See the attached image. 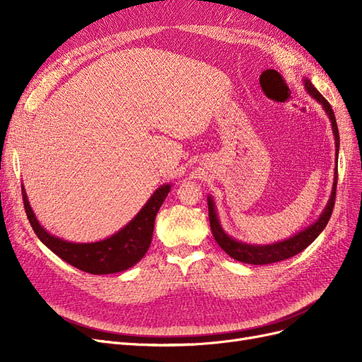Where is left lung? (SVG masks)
Returning a JSON list of instances; mask_svg holds the SVG:
<instances>
[{"label":"left lung","instance_id":"left-lung-1","mask_svg":"<svg viewBox=\"0 0 362 362\" xmlns=\"http://www.w3.org/2000/svg\"><path fill=\"white\" fill-rule=\"evenodd\" d=\"M305 89L317 103H320L323 105V110L331 119L334 137H335V151H337V157H338L339 136H338V127H337V120H335L332 107L325 100L323 95L311 84L310 80H305ZM337 178H338V172H337V166H335L331 198H329V201H327V205L325 206V210L320 214V217L317 218V221L311 226L303 229V231H300L299 234H296L287 240H282V242L273 243V245H247V243L237 242L235 238L229 237L223 231L221 222H218L213 198L211 196H208V199H206L208 201V217H210V226H211L213 237L217 242V245L221 246L229 257L237 259V261L247 262V264H255V266L270 264V262H278V261L298 255L299 252H302L305 247H308L314 242V240L320 235V233L326 228L327 222H329L332 210H334V204H335Z\"/></svg>","mask_w":362,"mask_h":362}]
</instances>
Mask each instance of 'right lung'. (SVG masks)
Instances as JSON below:
<instances>
[{
  "instance_id": "right-lung-1",
  "label": "right lung",
  "mask_w": 362,
  "mask_h": 362,
  "mask_svg": "<svg viewBox=\"0 0 362 362\" xmlns=\"http://www.w3.org/2000/svg\"><path fill=\"white\" fill-rule=\"evenodd\" d=\"M169 192L170 184H163L127 226L112 237L95 243H72L51 235L40 226L33 213L24 185L23 199L33 231L43 245L76 269L92 275H108L133 267L145 257L154 233L156 216Z\"/></svg>"
}]
</instances>
